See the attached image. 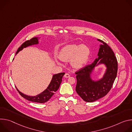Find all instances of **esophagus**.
<instances>
[{
	"label": "esophagus",
	"instance_id": "obj_1",
	"mask_svg": "<svg viewBox=\"0 0 132 132\" xmlns=\"http://www.w3.org/2000/svg\"><path fill=\"white\" fill-rule=\"evenodd\" d=\"M64 78H69L70 77V75L69 74H68V73H65V75H64Z\"/></svg>",
	"mask_w": 132,
	"mask_h": 132
}]
</instances>
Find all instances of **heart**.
Returning <instances> with one entry per match:
<instances>
[{
    "instance_id": "1",
    "label": "heart",
    "mask_w": 132,
    "mask_h": 132,
    "mask_svg": "<svg viewBox=\"0 0 132 132\" xmlns=\"http://www.w3.org/2000/svg\"><path fill=\"white\" fill-rule=\"evenodd\" d=\"M90 50L85 45H70L63 48L60 54V58L65 62L71 61V64L76 69L81 68L87 61Z\"/></svg>"
}]
</instances>
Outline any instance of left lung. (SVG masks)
<instances>
[{"instance_id":"8db88e82","label":"left lung","mask_w":132,"mask_h":132,"mask_svg":"<svg viewBox=\"0 0 132 132\" xmlns=\"http://www.w3.org/2000/svg\"><path fill=\"white\" fill-rule=\"evenodd\" d=\"M97 40L101 43L98 58L92 64L76 72L77 80L76 92L87 102L95 101L106 95L111 89L118 72V61L114 52L103 41ZM99 64H104L107 69L103 78L94 81L91 79L90 75L94 67Z\"/></svg>"}]
</instances>
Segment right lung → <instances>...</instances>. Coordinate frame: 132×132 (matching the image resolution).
Returning <instances> with one entry per match:
<instances>
[{
	"label": "right lung",
	"mask_w": 132,
	"mask_h": 132,
	"mask_svg": "<svg viewBox=\"0 0 132 132\" xmlns=\"http://www.w3.org/2000/svg\"><path fill=\"white\" fill-rule=\"evenodd\" d=\"M38 43V39L37 38L35 37L30 40H27L23 43L21 46L18 49L16 53L17 54L18 52L22 50L24 48L28 47L29 46H31L34 45H36ZM65 73H60L56 75H54L53 76L52 79L47 89L42 92L41 93L35 96H30L25 95L21 92H20L17 89V90L20 94V95L26 98V100L34 102H37V103H43L47 102L54 94V92H56L58 89L59 88L60 84L62 82V79L63 76L64 75Z\"/></svg>",
	"instance_id": "add662e5"
}]
</instances>
